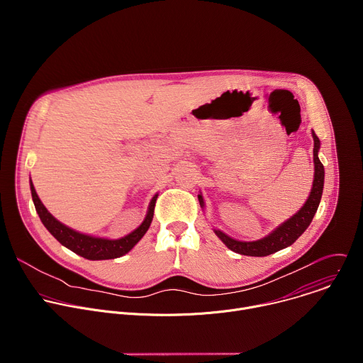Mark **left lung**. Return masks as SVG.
Segmentation results:
<instances>
[{
	"instance_id": "8db88e82",
	"label": "left lung",
	"mask_w": 363,
	"mask_h": 363,
	"mask_svg": "<svg viewBox=\"0 0 363 363\" xmlns=\"http://www.w3.org/2000/svg\"><path fill=\"white\" fill-rule=\"evenodd\" d=\"M313 140H315V149H313V160H315V181H313V188L312 192H310L308 199L306 203L301 206V210L294 214L290 220L283 223L277 230H274L270 235L257 240V241H237L227 234H224L220 230H214L216 234L221 238V241L233 251L244 255H252V257H264L270 255L279 250H283L289 245H291L303 233L304 230L312 223L318 206L322 198L323 192V182H325V168L323 164L320 162L318 152L320 147V140L313 132ZM199 203L203 202L202 196L198 195Z\"/></svg>"
}]
</instances>
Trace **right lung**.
Here are the masks:
<instances>
[{"label":"right lung","mask_w":363,"mask_h":363,"mask_svg":"<svg viewBox=\"0 0 363 363\" xmlns=\"http://www.w3.org/2000/svg\"><path fill=\"white\" fill-rule=\"evenodd\" d=\"M30 186H31V196H33V201L35 205V211L38 213V217H40L41 223L44 224V227L60 244H63L73 252L87 258V260H109V258H118V257L126 254L128 251H130L133 248V245L147 231V228L152 223V218H153L155 202H157V198H158V195H155L152 198L146 218L135 231H132L130 234H128L126 237H122L119 240H108V238H99V237H91V235L77 233V231L66 227L60 221H57L41 203V201L33 186V182L30 184Z\"/></svg>","instance_id":"add662e5"}]
</instances>
